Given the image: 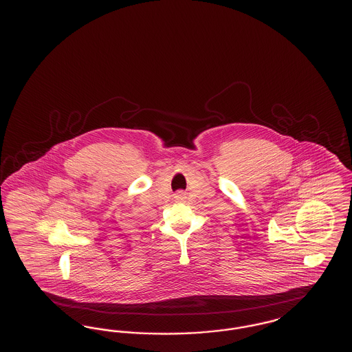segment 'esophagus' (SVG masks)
Returning <instances> with one entry per match:
<instances>
[{
    "label": "esophagus",
    "mask_w": 352,
    "mask_h": 352,
    "mask_svg": "<svg viewBox=\"0 0 352 352\" xmlns=\"http://www.w3.org/2000/svg\"><path fill=\"white\" fill-rule=\"evenodd\" d=\"M177 198H178V199H182V198H184V194H182V192H179V194L177 195Z\"/></svg>",
    "instance_id": "1"
}]
</instances>
